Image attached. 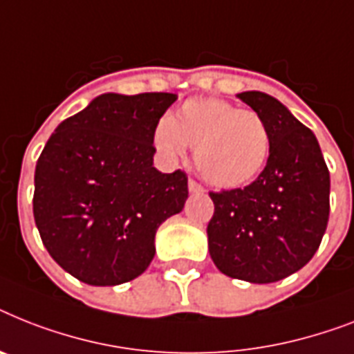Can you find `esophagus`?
Masks as SVG:
<instances>
[{"label": "esophagus", "mask_w": 354, "mask_h": 354, "mask_svg": "<svg viewBox=\"0 0 354 354\" xmlns=\"http://www.w3.org/2000/svg\"><path fill=\"white\" fill-rule=\"evenodd\" d=\"M203 191H205V189H203L196 180H189V192H192V194H202Z\"/></svg>", "instance_id": "1"}]
</instances>
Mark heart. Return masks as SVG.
<instances>
[{"mask_svg": "<svg viewBox=\"0 0 354 354\" xmlns=\"http://www.w3.org/2000/svg\"><path fill=\"white\" fill-rule=\"evenodd\" d=\"M154 145L169 158H180L185 145L196 149V167L207 182L223 189L249 183L266 167L271 131L254 111L202 97L187 100L154 131Z\"/></svg>", "mask_w": 354, "mask_h": 354, "instance_id": "1", "label": "heart"}]
</instances>
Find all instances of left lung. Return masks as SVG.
I'll return each mask as SVG.
<instances>
[{"label":"left lung","mask_w":354,"mask_h":354,"mask_svg":"<svg viewBox=\"0 0 354 354\" xmlns=\"http://www.w3.org/2000/svg\"><path fill=\"white\" fill-rule=\"evenodd\" d=\"M236 96L266 120L271 152L251 185L209 192V252L227 277L272 283L300 271L318 251L331 180L317 136L283 103L260 91Z\"/></svg>","instance_id":"left-lung-1"}]
</instances>
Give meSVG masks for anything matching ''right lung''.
Wrapping results in <instances>:
<instances>
[{
    "instance_id": "obj_1",
    "label": "right lung",
    "mask_w": 354,
    "mask_h": 354,
    "mask_svg": "<svg viewBox=\"0 0 354 354\" xmlns=\"http://www.w3.org/2000/svg\"><path fill=\"white\" fill-rule=\"evenodd\" d=\"M178 96L107 93L63 120L34 172V222L57 266L88 286H120L154 258L158 227L182 212L187 174L152 165L154 131Z\"/></svg>"
}]
</instances>
